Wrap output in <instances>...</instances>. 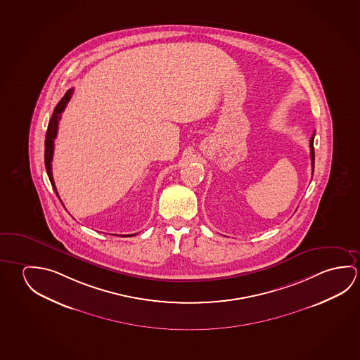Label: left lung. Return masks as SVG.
<instances>
[{"mask_svg": "<svg viewBox=\"0 0 360 360\" xmlns=\"http://www.w3.org/2000/svg\"><path fill=\"white\" fill-rule=\"evenodd\" d=\"M314 136L312 134L311 139H310V158H311L312 173H314V163H315V152H314Z\"/></svg>", "mask_w": 360, "mask_h": 360, "instance_id": "8db88e82", "label": "left lung"}]
</instances>
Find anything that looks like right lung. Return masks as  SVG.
<instances>
[{"label": "right lung", "instance_id": "obj_1", "mask_svg": "<svg viewBox=\"0 0 360 360\" xmlns=\"http://www.w3.org/2000/svg\"><path fill=\"white\" fill-rule=\"evenodd\" d=\"M72 93H74V89H69V90L66 91L65 95L61 98V101L58 103V105L55 106L51 119H50V122H49L46 139H45V167H46V172H48L49 179H50L53 191H55V193H56L58 197H59V195H58V191H56L55 183H53V169H51V160H53V139L58 136V127H59L61 112H64L66 104L70 101ZM128 236H134V235H128Z\"/></svg>", "mask_w": 360, "mask_h": 360}]
</instances>
